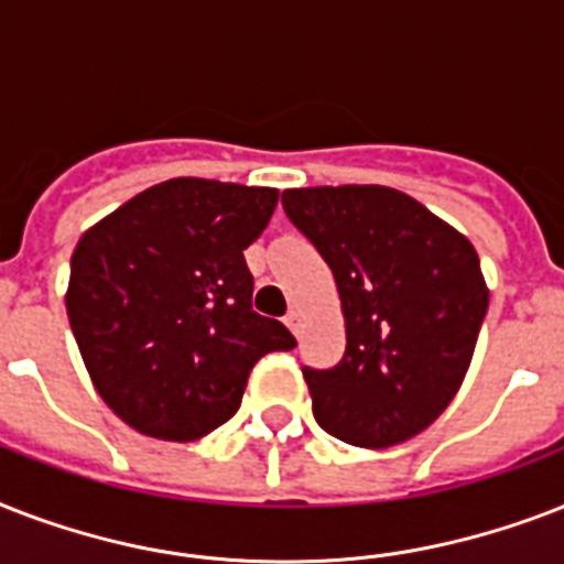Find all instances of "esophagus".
Wrapping results in <instances>:
<instances>
[{
  "mask_svg": "<svg viewBox=\"0 0 564 564\" xmlns=\"http://www.w3.org/2000/svg\"><path fill=\"white\" fill-rule=\"evenodd\" d=\"M283 325L290 327L292 334H299V330H301V313H299V310H290V313H286V318H283Z\"/></svg>",
  "mask_w": 564,
  "mask_h": 564,
  "instance_id": "obj_1",
  "label": "esophagus"
}]
</instances>
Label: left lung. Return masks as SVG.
Returning a JSON list of instances; mask_svg holds the SVG:
<instances>
[{"label":"left lung","mask_w":564,"mask_h":564,"mask_svg":"<svg viewBox=\"0 0 564 564\" xmlns=\"http://www.w3.org/2000/svg\"><path fill=\"white\" fill-rule=\"evenodd\" d=\"M281 202L343 301V360L301 369L318 427L360 447L406 442L445 412L468 371L489 310L480 257L398 189H286Z\"/></svg>","instance_id":"left-lung-1"}]
</instances>
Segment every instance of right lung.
<instances>
[{"label": "right lung", "instance_id": "add662e5", "mask_svg": "<svg viewBox=\"0 0 564 564\" xmlns=\"http://www.w3.org/2000/svg\"><path fill=\"white\" fill-rule=\"evenodd\" d=\"M278 189L172 178L93 225L73 251L66 316L110 410L193 442L234 415L248 375L295 336L251 310L246 251Z\"/></svg>", "mask_w": 564, "mask_h": 564}]
</instances>
